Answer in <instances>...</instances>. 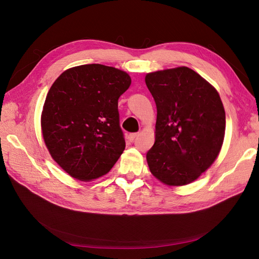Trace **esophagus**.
Segmentation results:
<instances>
[{
	"mask_svg": "<svg viewBox=\"0 0 259 259\" xmlns=\"http://www.w3.org/2000/svg\"><path fill=\"white\" fill-rule=\"evenodd\" d=\"M137 137H139V133H131V134L128 135V140H129L130 142H133L134 139L137 138Z\"/></svg>",
	"mask_w": 259,
	"mask_h": 259,
	"instance_id": "34e87169",
	"label": "esophagus"
}]
</instances>
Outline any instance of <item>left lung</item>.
<instances>
[{
  "label": "left lung",
  "mask_w": 259,
  "mask_h": 259,
  "mask_svg": "<svg viewBox=\"0 0 259 259\" xmlns=\"http://www.w3.org/2000/svg\"><path fill=\"white\" fill-rule=\"evenodd\" d=\"M145 81L157 108L155 142L146 156L149 169L167 186L191 184L223 147L226 113L220 94L185 66L147 73Z\"/></svg>",
  "instance_id": "1"
}]
</instances>
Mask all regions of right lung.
<instances>
[{
    "mask_svg": "<svg viewBox=\"0 0 259 259\" xmlns=\"http://www.w3.org/2000/svg\"><path fill=\"white\" fill-rule=\"evenodd\" d=\"M130 85L127 72L101 64L69 68L54 80L40 128L51 157L71 178H101L125 150L117 101Z\"/></svg>",
    "mask_w": 259,
    "mask_h": 259,
    "instance_id": "obj_1",
    "label": "right lung"
}]
</instances>
